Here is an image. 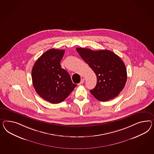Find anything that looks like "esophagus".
Returning <instances> with one entry per match:
<instances>
[{
	"mask_svg": "<svg viewBox=\"0 0 154 154\" xmlns=\"http://www.w3.org/2000/svg\"><path fill=\"white\" fill-rule=\"evenodd\" d=\"M84 81H85V79H81V82H80V84H83V83H84Z\"/></svg>",
	"mask_w": 154,
	"mask_h": 154,
	"instance_id": "1",
	"label": "esophagus"
}]
</instances>
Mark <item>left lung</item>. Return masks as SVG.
I'll use <instances>...</instances> for the list:
<instances>
[{
    "label": "left lung",
    "instance_id": "obj_1",
    "mask_svg": "<svg viewBox=\"0 0 154 154\" xmlns=\"http://www.w3.org/2000/svg\"><path fill=\"white\" fill-rule=\"evenodd\" d=\"M76 50L96 75L95 88L90 90L92 95L101 101L116 97L127 79V69L121 58L110 50L94 51L82 48Z\"/></svg>",
    "mask_w": 154,
    "mask_h": 154
}]
</instances>
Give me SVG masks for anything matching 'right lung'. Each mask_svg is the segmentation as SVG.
<instances>
[{"instance_id":"right-lung-1","label":"right lung","mask_w":154,"mask_h":154,"mask_svg":"<svg viewBox=\"0 0 154 154\" xmlns=\"http://www.w3.org/2000/svg\"><path fill=\"white\" fill-rule=\"evenodd\" d=\"M64 51L55 49L46 51L35 63L32 69V80L36 91L43 99L52 104L62 102L77 86L60 66Z\"/></svg>"}]
</instances>
